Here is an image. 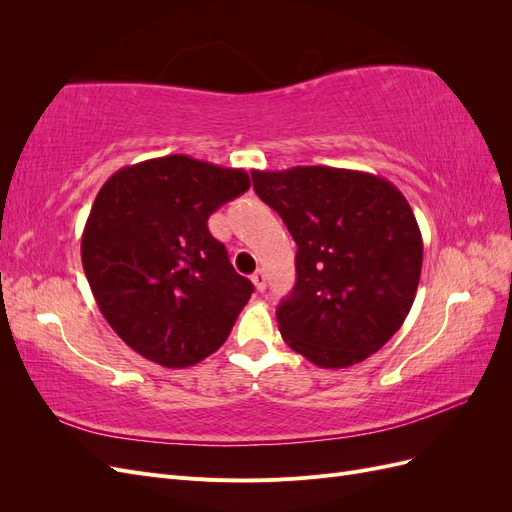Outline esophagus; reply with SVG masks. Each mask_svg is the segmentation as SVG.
I'll use <instances>...</instances> for the list:
<instances>
[{
  "label": "esophagus",
  "mask_w": 512,
  "mask_h": 512,
  "mask_svg": "<svg viewBox=\"0 0 512 512\" xmlns=\"http://www.w3.org/2000/svg\"><path fill=\"white\" fill-rule=\"evenodd\" d=\"M252 282H254V286H256V290L258 292H262V290H265L267 288V277H265V271H256L254 275H252Z\"/></svg>",
  "instance_id": "esophagus-1"
}]
</instances>
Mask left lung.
<instances>
[{
    "label": "left lung",
    "mask_w": 512,
    "mask_h": 512,
    "mask_svg": "<svg viewBox=\"0 0 512 512\" xmlns=\"http://www.w3.org/2000/svg\"><path fill=\"white\" fill-rule=\"evenodd\" d=\"M254 192L297 243V284L277 307L284 342L318 367L378 352L404 324L423 267L414 213L391 181L361 170H252Z\"/></svg>",
    "instance_id": "8db88e82"
}]
</instances>
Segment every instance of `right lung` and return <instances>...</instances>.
Listing matches in <instances>:
<instances>
[{"mask_svg": "<svg viewBox=\"0 0 512 512\" xmlns=\"http://www.w3.org/2000/svg\"><path fill=\"white\" fill-rule=\"evenodd\" d=\"M247 190L243 168L190 156L123 166L102 185L83 230V269L134 352L190 367L226 342L254 284L232 269L207 220Z\"/></svg>", "mask_w": 512, "mask_h": 512, "instance_id": "right-lung-1", "label": "right lung"}]
</instances>
